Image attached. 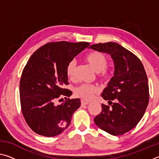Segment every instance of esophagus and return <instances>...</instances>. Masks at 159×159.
<instances>
[{"instance_id": "1", "label": "esophagus", "mask_w": 159, "mask_h": 159, "mask_svg": "<svg viewBox=\"0 0 159 159\" xmlns=\"http://www.w3.org/2000/svg\"><path fill=\"white\" fill-rule=\"evenodd\" d=\"M80 103H81V106H84V105H87V104H89V102H86L85 100H83L82 99V100L80 101Z\"/></svg>"}]
</instances>
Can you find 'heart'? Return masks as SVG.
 I'll return each instance as SVG.
<instances>
[{
  "instance_id": "heart-1",
  "label": "heart",
  "mask_w": 159,
  "mask_h": 159,
  "mask_svg": "<svg viewBox=\"0 0 159 159\" xmlns=\"http://www.w3.org/2000/svg\"><path fill=\"white\" fill-rule=\"evenodd\" d=\"M85 60L92 66L95 71L100 74L99 79L101 80L104 82H109L111 80L113 76V72L111 70L107 69L108 60L105 55L98 51H93L85 55ZM76 68V64L74 60L70 61L67 64L66 74L69 79H74ZM99 90L98 86L83 83L76 88L74 93L78 98H81L86 101H90L94 98V97L99 93Z\"/></svg>"
}]
</instances>
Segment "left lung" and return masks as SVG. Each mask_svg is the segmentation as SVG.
I'll use <instances>...</instances> for the list:
<instances>
[{
  "instance_id": "obj_1",
  "label": "left lung",
  "mask_w": 159,
  "mask_h": 159,
  "mask_svg": "<svg viewBox=\"0 0 159 159\" xmlns=\"http://www.w3.org/2000/svg\"><path fill=\"white\" fill-rule=\"evenodd\" d=\"M90 48L109 54L115 64L114 76L101 95L109 105L102 104V111L94 121L107 133L121 135L138 125L149 104L146 71L140 60L117 43L95 44Z\"/></svg>"
}]
</instances>
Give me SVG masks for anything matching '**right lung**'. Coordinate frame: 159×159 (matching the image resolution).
Wrapping results in <instances>:
<instances>
[{
  "label": "right lung",
  "instance_id": "right-lung-1",
  "mask_svg": "<svg viewBox=\"0 0 159 159\" xmlns=\"http://www.w3.org/2000/svg\"><path fill=\"white\" fill-rule=\"evenodd\" d=\"M90 45L89 43L50 42L39 48L29 58L20 84L21 109L27 125L40 135L54 137L65 130L80 99H70L66 88L67 64ZM66 100L57 106L56 101Z\"/></svg>",
  "mask_w": 159,
  "mask_h": 159
}]
</instances>
